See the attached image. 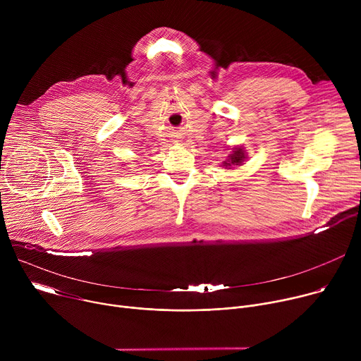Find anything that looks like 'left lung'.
Masks as SVG:
<instances>
[{
    "label": "left lung",
    "instance_id": "obj_1",
    "mask_svg": "<svg viewBox=\"0 0 361 361\" xmlns=\"http://www.w3.org/2000/svg\"><path fill=\"white\" fill-rule=\"evenodd\" d=\"M243 159H245V157H244V151H243V148H234L233 154H230V156H228V160L224 163V166H226V167L237 166V164H240V163L243 161Z\"/></svg>",
    "mask_w": 361,
    "mask_h": 361
}]
</instances>
